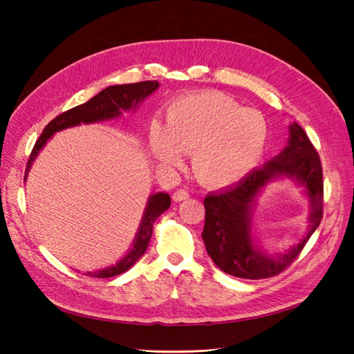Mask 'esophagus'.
Returning a JSON list of instances; mask_svg holds the SVG:
<instances>
[{"instance_id": "obj_1", "label": "esophagus", "mask_w": 354, "mask_h": 354, "mask_svg": "<svg viewBox=\"0 0 354 354\" xmlns=\"http://www.w3.org/2000/svg\"><path fill=\"white\" fill-rule=\"evenodd\" d=\"M190 196V194L187 190H185V189H178V190H176L174 194H173V199L176 201V202H181V201H185V199H187Z\"/></svg>"}]
</instances>
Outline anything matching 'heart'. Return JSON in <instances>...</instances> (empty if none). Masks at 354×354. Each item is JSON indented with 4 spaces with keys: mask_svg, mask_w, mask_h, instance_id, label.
<instances>
[{
    "mask_svg": "<svg viewBox=\"0 0 354 354\" xmlns=\"http://www.w3.org/2000/svg\"><path fill=\"white\" fill-rule=\"evenodd\" d=\"M269 138L261 112L241 108L218 91L183 95L171 103L167 124L153 121L149 142L155 156L177 165L192 155L196 176L212 186L236 183L259 165Z\"/></svg>",
    "mask_w": 354,
    "mask_h": 354,
    "instance_id": "heart-1",
    "label": "heart"
}]
</instances>
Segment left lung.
<instances>
[{
    "label": "left lung",
    "mask_w": 354,
    "mask_h": 354,
    "mask_svg": "<svg viewBox=\"0 0 354 354\" xmlns=\"http://www.w3.org/2000/svg\"><path fill=\"white\" fill-rule=\"evenodd\" d=\"M285 175L306 187L310 202L309 233L279 257L266 256L250 236V214L254 198L269 180ZM205 226L202 239L211 260L224 273L242 279H267L283 272L303 251L324 216V174L319 153L297 122L289 125L283 151L261 168H255L238 185L209 194L203 199Z\"/></svg>",
    "instance_id": "obj_1"
}]
</instances>
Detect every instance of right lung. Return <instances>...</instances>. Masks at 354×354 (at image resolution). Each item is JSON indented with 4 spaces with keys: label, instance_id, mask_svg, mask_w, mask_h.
Here are the masks:
<instances>
[{
    "label": "right lung",
    "instance_id": "1",
    "mask_svg": "<svg viewBox=\"0 0 354 354\" xmlns=\"http://www.w3.org/2000/svg\"><path fill=\"white\" fill-rule=\"evenodd\" d=\"M158 81H142L136 84L112 85V87L104 88L99 94H95L87 103L75 106V108L57 115L55 120L50 121L48 125L42 130V134L39 136L34 149H32L28 159L25 180L29 168L32 167V162H34L37 155L39 153L41 149L46 146L47 140L53 134L80 124H91L104 120H112V118L120 116L121 111L134 109L138 103L147 97L149 94H152L155 90H158ZM169 205L171 198L168 194H164V192H159V194H155L149 198L140 227H138L137 236L134 239L133 248L130 250V252H128L120 263L108 267V269L88 272L85 274L93 277H112L116 274H121L130 269V267H133L134 263L140 259L147 250V245L152 238L153 224L156 218L160 214L165 212L169 208Z\"/></svg>",
    "mask_w": 354,
    "mask_h": 354
}]
</instances>
